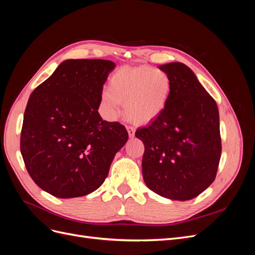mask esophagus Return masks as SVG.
Wrapping results in <instances>:
<instances>
[{"mask_svg":"<svg viewBox=\"0 0 255 255\" xmlns=\"http://www.w3.org/2000/svg\"><path fill=\"white\" fill-rule=\"evenodd\" d=\"M127 129H128V133L129 138H133L135 136V128H132V127H128Z\"/></svg>","mask_w":255,"mask_h":255,"instance_id":"obj_1","label":"esophagus"}]
</instances>
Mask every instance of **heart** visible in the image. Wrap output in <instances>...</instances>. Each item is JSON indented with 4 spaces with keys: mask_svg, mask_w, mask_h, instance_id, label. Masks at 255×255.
Instances as JSON below:
<instances>
[{
    "mask_svg": "<svg viewBox=\"0 0 255 255\" xmlns=\"http://www.w3.org/2000/svg\"><path fill=\"white\" fill-rule=\"evenodd\" d=\"M171 91L167 72L150 66H126L112 74L109 88L102 90V109L107 119L115 120L125 103L128 117L137 125H145L164 113Z\"/></svg>",
    "mask_w": 255,
    "mask_h": 255,
    "instance_id": "obj_1",
    "label": "heart"
}]
</instances>
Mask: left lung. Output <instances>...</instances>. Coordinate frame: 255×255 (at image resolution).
<instances>
[{"label":"left lung","instance_id":"left-lung-1","mask_svg":"<svg viewBox=\"0 0 255 255\" xmlns=\"http://www.w3.org/2000/svg\"><path fill=\"white\" fill-rule=\"evenodd\" d=\"M172 82L169 103L135 136L143 142L142 176L155 194L186 201L214 182L221 155L219 112L195 73L182 63L158 66Z\"/></svg>","mask_w":255,"mask_h":255}]
</instances>
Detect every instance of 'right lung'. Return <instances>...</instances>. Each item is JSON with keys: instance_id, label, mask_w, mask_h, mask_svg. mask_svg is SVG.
<instances>
[{"instance_id": "right-lung-1", "label": "right lung", "mask_w": 255, "mask_h": 255, "mask_svg": "<svg viewBox=\"0 0 255 255\" xmlns=\"http://www.w3.org/2000/svg\"><path fill=\"white\" fill-rule=\"evenodd\" d=\"M116 64L105 59H67L30 95L20 149L27 172L57 198L86 196L105 181L128 134L98 110Z\"/></svg>"}]
</instances>
